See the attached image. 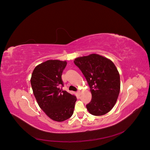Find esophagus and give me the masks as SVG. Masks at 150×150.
Instances as JSON below:
<instances>
[{
  "instance_id": "34e87169",
  "label": "esophagus",
  "mask_w": 150,
  "mask_h": 150,
  "mask_svg": "<svg viewBox=\"0 0 150 150\" xmlns=\"http://www.w3.org/2000/svg\"><path fill=\"white\" fill-rule=\"evenodd\" d=\"M77 93H78L79 95H80V94H81V91H80L79 90H78V91H77Z\"/></svg>"
}]
</instances>
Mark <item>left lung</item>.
Returning <instances> with one entry per match:
<instances>
[{"instance_id":"1","label":"left lung","mask_w":150,"mask_h":150,"mask_svg":"<svg viewBox=\"0 0 150 150\" xmlns=\"http://www.w3.org/2000/svg\"><path fill=\"white\" fill-rule=\"evenodd\" d=\"M74 64L82 72L92 93L86 107L95 116L106 114L114 107L120 91V76L114 64L98 54L79 57Z\"/></svg>"}]
</instances>
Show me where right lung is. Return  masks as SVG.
<instances>
[{
  "label": "right lung",
  "instance_id": "obj_1",
  "mask_svg": "<svg viewBox=\"0 0 150 150\" xmlns=\"http://www.w3.org/2000/svg\"><path fill=\"white\" fill-rule=\"evenodd\" d=\"M67 62L48 60L35 67L30 79L34 96L40 108L51 119L62 122L74 113L76 97L66 91L61 78Z\"/></svg>",
  "mask_w": 150,
  "mask_h": 150
}]
</instances>
